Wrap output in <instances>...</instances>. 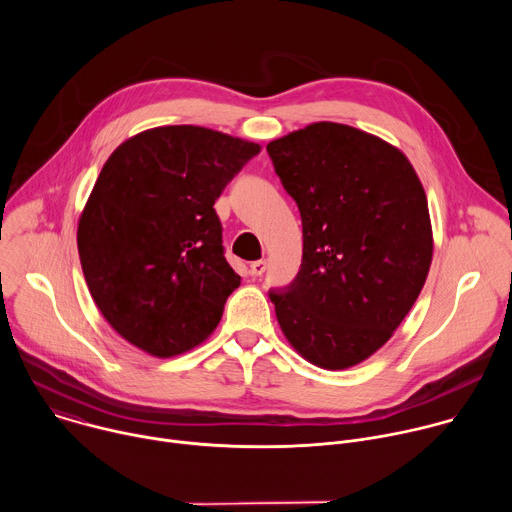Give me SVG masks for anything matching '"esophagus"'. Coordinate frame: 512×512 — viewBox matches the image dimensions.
I'll return each instance as SVG.
<instances>
[{"label": "esophagus", "mask_w": 512, "mask_h": 512, "mask_svg": "<svg viewBox=\"0 0 512 512\" xmlns=\"http://www.w3.org/2000/svg\"><path fill=\"white\" fill-rule=\"evenodd\" d=\"M265 271H267V261L265 259H259V261L251 263V275L253 277H261Z\"/></svg>", "instance_id": "obj_1"}]
</instances>
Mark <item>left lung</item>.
<instances>
[{"instance_id": "8db88e82", "label": "left lung", "mask_w": 512, "mask_h": 512, "mask_svg": "<svg viewBox=\"0 0 512 512\" xmlns=\"http://www.w3.org/2000/svg\"><path fill=\"white\" fill-rule=\"evenodd\" d=\"M267 154L304 233L296 279L269 291L277 322L312 364L354 367L393 336L425 283V190L403 152L342 123H312Z\"/></svg>"}]
</instances>
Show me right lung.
Masks as SVG:
<instances>
[{"label":"right lung","mask_w":512,"mask_h":512,"mask_svg":"<svg viewBox=\"0 0 512 512\" xmlns=\"http://www.w3.org/2000/svg\"><path fill=\"white\" fill-rule=\"evenodd\" d=\"M259 145L196 125L123 141L81 214L77 243L91 296L133 346L182 354L221 322L241 277L225 259L216 198Z\"/></svg>","instance_id":"obj_1"}]
</instances>
